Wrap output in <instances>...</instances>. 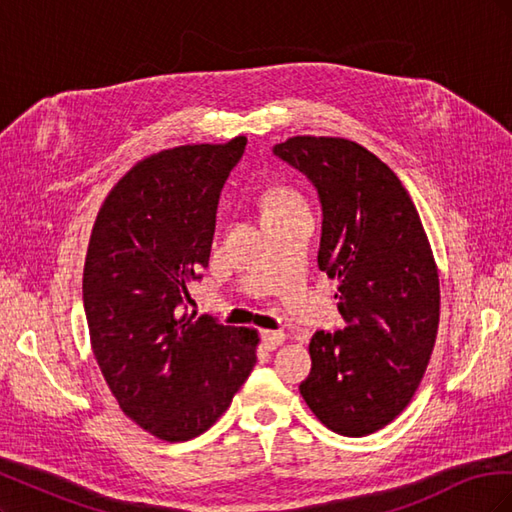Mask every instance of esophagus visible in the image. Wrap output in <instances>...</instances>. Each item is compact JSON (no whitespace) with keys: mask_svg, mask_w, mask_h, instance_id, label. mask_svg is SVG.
<instances>
[{"mask_svg":"<svg viewBox=\"0 0 512 512\" xmlns=\"http://www.w3.org/2000/svg\"><path fill=\"white\" fill-rule=\"evenodd\" d=\"M286 339L284 331H262V344L269 350H275L277 346H282Z\"/></svg>","mask_w":512,"mask_h":512,"instance_id":"obj_1","label":"esophagus"}]
</instances>
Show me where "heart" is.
Listing matches in <instances>:
<instances>
[{
    "instance_id": "1",
    "label": "heart",
    "mask_w": 512,
    "mask_h": 512,
    "mask_svg": "<svg viewBox=\"0 0 512 512\" xmlns=\"http://www.w3.org/2000/svg\"><path fill=\"white\" fill-rule=\"evenodd\" d=\"M303 198L294 192L292 188H286V185H280V188H273L265 194V203H262V211H265V218H271V215L277 213H286L294 209H303Z\"/></svg>"
}]
</instances>
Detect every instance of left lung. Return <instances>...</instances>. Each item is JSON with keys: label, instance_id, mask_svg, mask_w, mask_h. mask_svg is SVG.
<instances>
[{"label": "left lung", "instance_id": "obj_1", "mask_svg": "<svg viewBox=\"0 0 512 512\" xmlns=\"http://www.w3.org/2000/svg\"><path fill=\"white\" fill-rule=\"evenodd\" d=\"M273 153L318 190V267L337 280L348 324L312 337L299 391L329 429L361 438L404 412L423 380L440 322L436 260L410 194L359 143L292 136Z\"/></svg>", "mask_w": 512, "mask_h": 512}]
</instances>
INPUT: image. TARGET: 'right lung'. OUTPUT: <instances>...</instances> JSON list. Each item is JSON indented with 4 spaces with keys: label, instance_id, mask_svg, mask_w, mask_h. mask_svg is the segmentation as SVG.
Instances as JSON below:
<instances>
[{
    "label": "right lung",
    "instance_id": "add662e5",
    "mask_svg": "<svg viewBox=\"0 0 512 512\" xmlns=\"http://www.w3.org/2000/svg\"><path fill=\"white\" fill-rule=\"evenodd\" d=\"M247 145H183L134 164L91 230L83 303L123 414L166 442L207 431L256 365L258 331L188 314L209 265L220 192Z\"/></svg>",
    "mask_w": 512,
    "mask_h": 512
}]
</instances>
